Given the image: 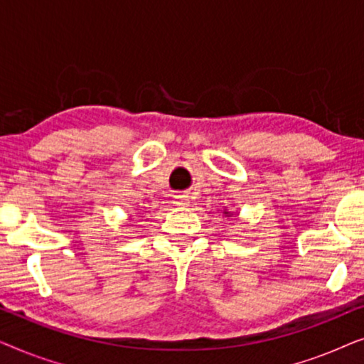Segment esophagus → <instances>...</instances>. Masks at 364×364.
<instances>
[{"label":"esophagus","instance_id":"1","mask_svg":"<svg viewBox=\"0 0 364 364\" xmlns=\"http://www.w3.org/2000/svg\"><path fill=\"white\" fill-rule=\"evenodd\" d=\"M176 203H177V205H181V207H186L187 203H188V200H187L186 197H177L176 198Z\"/></svg>","mask_w":364,"mask_h":364}]
</instances>
